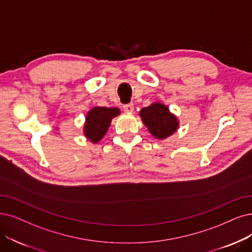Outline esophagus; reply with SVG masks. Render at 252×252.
<instances>
[{
  "label": "esophagus",
  "mask_w": 252,
  "mask_h": 252,
  "mask_svg": "<svg viewBox=\"0 0 252 252\" xmlns=\"http://www.w3.org/2000/svg\"><path fill=\"white\" fill-rule=\"evenodd\" d=\"M123 109H124V112H125V113H127V114H131V113H133L134 106H133V104H132V103H128V104H125V105L123 106Z\"/></svg>",
  "instance_id": "1"
}]
</instances>
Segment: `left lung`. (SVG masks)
<instances>
[{"mask_svg":"<svg viewBox=\"0 0 252 252\" xmlns=\"http://www.w3.org/2000/svg\"><path fill=\"white\" fill-rule=\"evenodd\" d=\"M139 117L149 132L157 139H165L179 129L180 122L176 115L162 102H153L139 110Z\"/></svg>","mask_w":252,"mask_h":252,"instance_id":"8db88e82","label":"left lung"}]
</instances>
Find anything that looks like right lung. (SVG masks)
Instances as JSON below:
<instances>
[{
    "mask_svg": "<svg viewBox=\"0 0 252 252\" xmlns=\"http://www.w3.org/2000/svg\"><path fill=\"white\" fill-rule=\"evenodd\" d=\"M121 114L118 107L94 106L86 115L84 135L92 144H97L106 134L112 120Z\"/></svg>",
    "mask_w": 252,
    "mask_h": 252,
    "instance_id": "1",
    "label": "right lung"
}]
</instances>
